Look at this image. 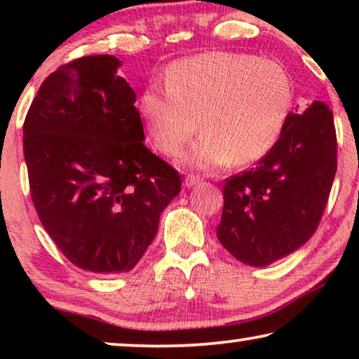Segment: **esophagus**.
<instances>
[{
  "instance_id": "esophagus-1",
  "label": "esophagus",
  "mask_w": 359,
  "mask_h": 359,
  "mask_svg": "<svg viewBox=\"0 0 359 359\" xmlns=\"http://www.w3.org/2000/svg\"><path fill=\"white\" fill-rule=\"evenodd\" d=\"M201 181V178L199 176H196V175H188L184 178V186L186 188H191V186H194V184H198Z\"/></svg>"
}]
</instances>
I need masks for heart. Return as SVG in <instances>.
Wrapping results in <instances>:
<instances>
[{"mask_svg": "<svg viewBox=\"0 0 359 359\" xmlns=\"http://www.w3.org/2000/svg\"><path fill=\"white\" fill-rule=\"evenodd\" d=\"M165 88L149 86L140 114L151 144L176 155L199 129L183 156L194 168L253 163L273 150L292 106V85L276 62L245 53L210 52L175 62Z\"/></svg>", "mask_w": 359, "mask_h": 359, "instance_id": "obj_1", "label": "heart"}]
</instances>
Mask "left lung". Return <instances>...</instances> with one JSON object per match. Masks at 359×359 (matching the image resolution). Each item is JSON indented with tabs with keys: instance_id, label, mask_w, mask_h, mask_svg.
<instances>
[{
	"instance_id": "left-lung-1",
	"label": "left lung",
	"mask_w": 359,
	"mask_h": 359,
	"mask_svg": "<svg viewBox=\"0 0 359 359\" xmlns=\"http://www.w3.org/2000/svg\"><path fill=\"white\" fill-rule=\"evenodd\" d=\"M337 173L333 112L313 101L289 112L273 150L257 166L224 184L219 242L238 262L268 266L312 237Z\"/></svg>"
}]
</instances>
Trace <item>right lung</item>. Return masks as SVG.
<instances>
[{
    "label": "right lung",
    "instance_id": "1",
    "mask_svg": "<svg viewBox=\"0 0 359 359\" xmlns=\"http://www.w3.org/2000/svg\"><path fill=\"white\" fill-rule=\"evenodd\" d=\"M121 65L114 55H90L60 67L22 127L39 219L75 266L96 274L130 271L181 191L178 171L144 144Z\"/></svg>",
    "mask_w": 359,
    "mask_h": 359
}]
</instances>
